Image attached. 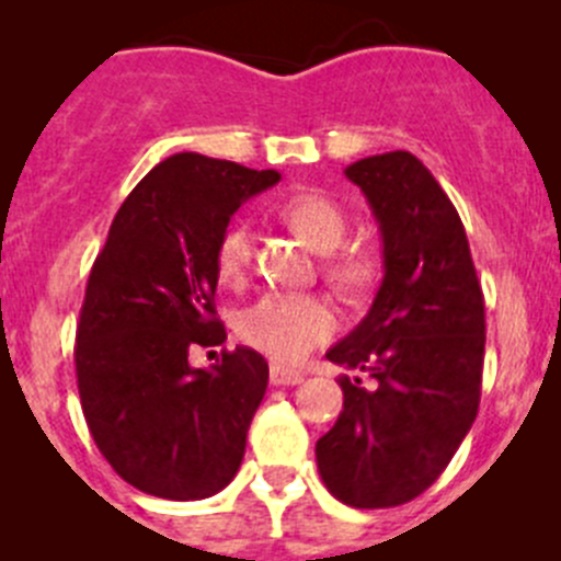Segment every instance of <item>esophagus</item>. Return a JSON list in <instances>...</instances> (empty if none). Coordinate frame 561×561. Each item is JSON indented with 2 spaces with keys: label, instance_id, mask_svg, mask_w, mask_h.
<instances>
[{
  "label": "esophagus",
  "instance_id": "1",
  "mask_svg": "<svg viewBox=\"0 0 561 561\" xmlns=\"http://www.w3.org/2000/svg\"><path fill=\"white\" fill-rule=\"evenodd\" d=\"M270 383L272 387H295V383H302V375L295 373V369L280 367V364H272Z\"/></svg>",
  "mask_w": 561,
  "mask_h": 561
}]
</instances>
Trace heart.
Returning a JSON list of instances; mask_svg holds the SVG:
<instances>
[{
  "label": "heart",
  "mask_w": 561,
  "mask_h": 561,
  "mask_svg": "<svg viewBox=\"0 0 561 561\" xmlns=\"http://www.w3.org/2000/svg\"><path fill=\"white\" fill-rule=\"evenodd\" d=\"M280 217L306 239L317 253H328L325 277L342 295H364L378 277V259L369 247H344L339 241L347 233V214L328 194L297 192L280 203ZM334 253L331 254L330 250ZM217 272L225 284H239L253 261V230L244 219L230 222L217 241ZM336 328L331 306L317 295H275L261 297L239 317V336L250 347L266 353L275 362L295 364L311 347L325 342Z\"/></svg>",
  "instance_id": "b5f03b06"
}]
</instances>
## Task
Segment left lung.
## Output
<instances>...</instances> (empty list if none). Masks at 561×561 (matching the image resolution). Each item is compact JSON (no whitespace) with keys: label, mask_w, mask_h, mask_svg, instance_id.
I'll return each instance as SVG.
<instances>
[{"label":"left lung","mask_w":561,"mask_h":561,"mask_svg":"<svg viewBox=\"0 0 561 561\" xmlns=\"http://www.w3.org/2000/svg\"><path fill=\"white\" fill-rule=\"evenodd\" d=\"M383 244L367 317L325 353L369 378L339 375L344 405L317 439L322 484L356 508H389L428 490L476 423L484 369V295L465 225L405 150L344 169Z\"/></svg>","instance_id":"8db88e82"}]
</instances>
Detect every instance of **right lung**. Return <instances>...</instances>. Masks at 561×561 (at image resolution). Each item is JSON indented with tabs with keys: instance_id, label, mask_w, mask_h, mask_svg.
<instances>
[{
	"instance_id": "right-lung-1",
	"label": "right lung",
	"mask_w": 561,
	"mask_h": 561,
	"mask_svg": "<svg viewBox=\"0 0 561 561\" xmlns=\"http://www.w3.org/2000/svg\"><path fill=\"white\" fill-rule=\"evenodd\" d=\"M280 180L275 169L178 152L122 203L96 255L77 325V389L107 465L167 501H203L233 481L270 381L264 356L225 351L217 241L230 217Z\"/></svg>"
}]
</instances>
